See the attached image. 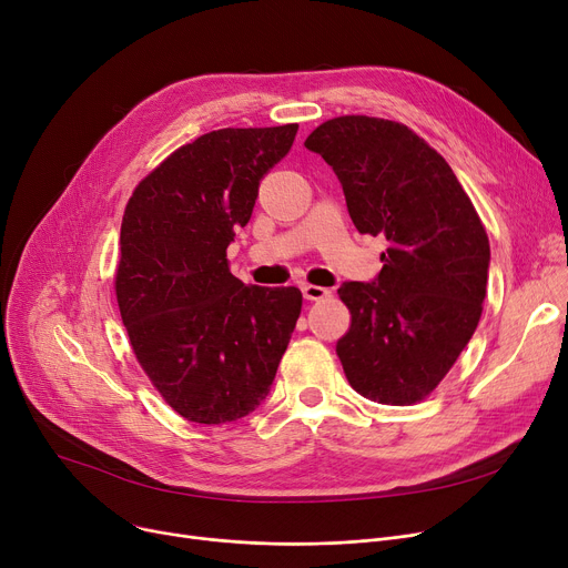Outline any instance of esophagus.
I'll return each mask as SVG.
<instances>
[{"mask_svg": "<svg viewBox=\"0 0 568 568\" xmlns=\"http://www.w3.org/2000/svg\"><path fill=\"white\" fill-rule=\"evenodd\" d=\"M302 294H304V300H308V302H322V300H326V296H329V290L320 287V285H302Z\"/></svg>", "mask_w": 568, "mask_h": 568, "instance_id": "obj_1", "label": "esophagus"}]
</instances>
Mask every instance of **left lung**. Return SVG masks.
Masks as SVG:
<instances>
[{
    "label": "left lung",
    "instance_id": "8db88e82",
    "mask_svg": "<svg viewBox=\"0 0 568 568\" xmlns=\"http://www.w3.org/2000/svg\"><path fill=\"white\" fill-rule=\"evenodd\" d=\"M306 149L338 176L362 234L384 236L375 283H343L352 324L336 352L354 392L382 405L428 398L481 320L490 244L476 209L435 149L392 119L345 114Z\"/></svg>",
    "mask_w": 568,
    "mask_h": 568
}]
</instances>
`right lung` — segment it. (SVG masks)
Masks as SVG:
<instances>
[{
    "instance_id": "1",
    "label": "right lung",
    "mask_w": 568,
    "mask_h": 568,
    "mask_svg": "<svg viewBox=\"0 0 568 568\" xmlns=\"http://www.w3.org/2000/svg\"><path fill=\"white\" fill-rule=\"evenodd\" d=\"M300 124L221 129L174 152L135 186L119 234L114 294L135 359L186 422L219 426L268 394L302 313L296 287L244 285L227 268L262 176Z\"/></svg>"
}]
</instances>
